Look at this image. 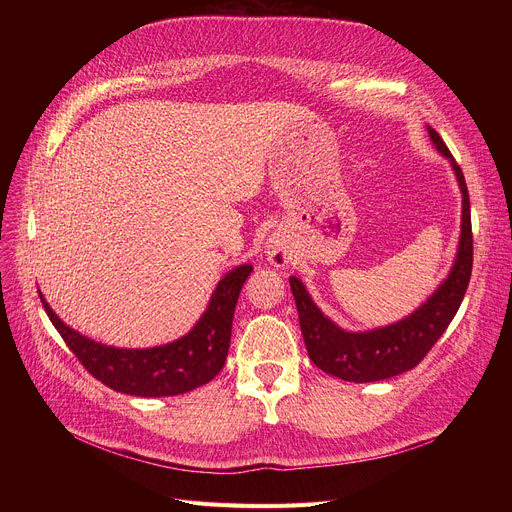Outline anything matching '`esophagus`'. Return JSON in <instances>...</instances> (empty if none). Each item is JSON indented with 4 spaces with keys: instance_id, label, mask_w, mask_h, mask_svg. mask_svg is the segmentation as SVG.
Returning <instances> with one entry per match:
<instances>
[{
    "instance_id": "34e87169",
    "label": "esophagus",
    "mask_w": 512,
    "mask_h": 512,
    "mask_svg": "<svg viewBox=\"0 0 512 512\" xmlns=\"http://www.w3.org/2000/svg\"><path fill=\"white\" fill-rule=\"evenodd\" d=\"M290 255H292V251L286 247V242H282V240H272L270 247H267V259H270L276 267L288 263Z\"/></svg>"
}]
</instances>
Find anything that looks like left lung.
<instances>
[{
    "mask_svg": "<svg viewBox=\"0 0 512 512\" xmlns=\"http://www.w3.org/2000/svg\"><path fill=\"white\" fill-rule=\"evenodd\" d=\"M427 132L436 149L452 161V168L456 172V178H459L463 193V230L459 253H456L450 276L432 294V299L421 305L407 319L398 321V324L355 334L344 332L336 324H332L309 299L301 280L290 278L292 297L294 303H297L299 324L309 359L321 371L336 375V378L344 382H380L417 367L423 357L432 351V346L440 340L444 330L450 326L452 317L463 303L471 280L473 232L467 182L461 166L454 161L440 134L434 128H427Z\"/></svg>",
    "mask_w": 512,
    "mask_h": 512,
    "instance_id": "left-lung-1",
    "label": "left lung"
}]
</instances>
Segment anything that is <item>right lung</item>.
I'll list each match as a JSON object with an SVG mask.
<instances>
[{
	"label": "right lung",
	"mask_w": 512,
	"mask_h": 512,
	"mask_svg": "<svg viewBox=\"0 0 512 512\" xmlns=\"http://www.w3.org/2000/svg\"><path fill=\"white\" fill-rule=\"evenodd\" d=\"M251 272V265H238L222 278L207 311L191 332L172 344L145 348V351L103 346L80 336L62 324L41 294L39 297L51 324L95 380L130 396H176L211 382L222 371L230 348L238 294Z\"/></svg>",
	"instance_id": "add662e5"
}]
</instances>
